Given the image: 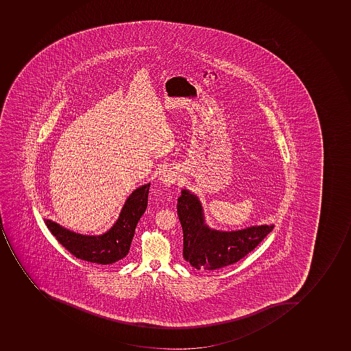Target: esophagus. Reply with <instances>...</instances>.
<instances>
[{
    "mask_svg": "<svg viewBox=\"0 0 351 351\" xmlns=\"http://www.w3.org/2000/svg\"><path fill=\"white\" fill-rule=\"evenodd\" d=\"M177 172L174 170H163L161 172V176H160V181L165 186H170L177 180Z\"/></svg>",
    "mask_w": 351,
    "mask_h": 351,
    "instance_id": "obj_1",
    "label": "esophagus"
}]
</instances>
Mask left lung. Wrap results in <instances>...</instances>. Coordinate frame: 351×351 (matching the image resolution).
<instances>
[{
  "label": "left lung",
  "instance_id": "8db88e82",
  "mask_svg": "<svg viewBox=\"0 0 351 351\" xmlns=\"http://www.w3.org/2000/svg\"><path fill=\"white\" fill-rule=\"evenodd\" d=\"M177 211L183 231V258L197 270L215 271L238 263L274 228V223L228 231L210 228L200 199L188 189L181 190Z\"/></svg>",
  "mask_w": 351,
  "mask_h": 351
}]
</instances>
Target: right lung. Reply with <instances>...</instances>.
Listing matches in <instances>:
<instances>
[{"mask_svg":"<svg viewBox=\"0 0 351 351\" xmlns=\"http://www.w3.org/2000/svg\"><path fill=\"white\" fill-rule=\"evenodd\" d=\"M149 188L150 183L136 188L124 202L112 227L99 236L74 232L50 219L45 220V224L58 241L79 259L112 265L129 254L136 224L147 209Z\"/></svg>","mask_w":351,"mask_h":351,"instance_id":"right-lung-1","label":"right lung"}]
</instances>
